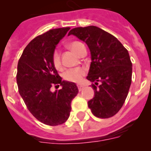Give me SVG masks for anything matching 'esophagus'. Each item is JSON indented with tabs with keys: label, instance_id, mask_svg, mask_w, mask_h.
Returning <instances> with one entry per match:
<instances>
[{
	"label": "esophagus",
	"instance_id": "1",
	"mask_svg": "<svg viewBox=\"0 0 151 151\" xmlns=\"http://www.w3.org/2000/svg\"><path fill=\"white\" fill-rule=\"evenodd\" d=\"M78 90H79V91H81V90L83 89V86L82 85H78Z\"/></svg>",
	"mask_w": 151,
	"mask_h": 151
}]
</instances>
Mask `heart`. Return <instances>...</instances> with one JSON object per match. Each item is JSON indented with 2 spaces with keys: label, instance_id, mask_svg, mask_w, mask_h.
I'll return each mask as SVG.
<instances>
[{
  "label": "heart",
  "instance_id": "b5f03b06",
  "mask_svg": "<svg viewBox=\"0 0 151 151\" xmlns=\"http://www.w3.org/2000/svg\"><path fill=\"white\" fill-rule=\"evenodd\" d=\"M69 46L76 54L79 55L82 47H84L85 45L80 41H73V42L70 43ZM52 61L55 68L58 69V70L61 68V57H60V53H59L58 49H55L52 53ZM85 74H86V70L85 68H81V67L71 68L64 72L63 78L64 80L70 81V82L80 83L82 81Z\"/></svg>",
  "mask_w": 151,
  "mask_h": 151
}]
</instances>
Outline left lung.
<instances>
[{"mask_svg": "<svg viewBox=\"0 0 151 151\" xmlns=\"http://www.w3.org/2000/svg\"><path fill=\"white\" fill-rule=\"evenodd\" d=\"M70 34L85 41L91 52L87 79L94 82L95 96L88 102V107L97 117H113L122 107L132 83V64L128 50L112 34L94 26L73 28Z\"/></svg>", "mask_w": 151, "mask_h": 151, "instance_id": "8db88e82", "label": "left lung"}]
</instances>
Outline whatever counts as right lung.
Returning <instances> with one entry per match:
<instances>
[{
	"instance_id": "right-lung-1",
	"label": "right lung",
	"mask_w": 151,
	"mask_h": 151,
	"mask_svg": "<svg viewBox=\"0 0 151 151\" xmlns=\"http://www.w3.org/2000/svg\"><path fill=\"white\" fill-rule=\"evenodd\" d=\"M70 27L48 30L33 39L25 48L17 66L18 88L29 111L39 122L51 126L66 122L71 101L78 93L75 83L62 81L52 61L59 41ZM54 85L61 90L50 92Z\"/></svg>"
}]
</instances>
